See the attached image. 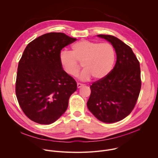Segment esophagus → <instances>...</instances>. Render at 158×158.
Listing matches in <instances>:
<instances>
[{
	"mask_svg": "<svg viewBox=\"0 0 158 158\" xmlns=\"http://www.w3.org/2000/svg\"><path fill=\"white\" fill-rule=\"evenodd\" d=\"M77 87H78V88H80V87H81L82 86L84 85V84H81V83H79V82H77Z\"/></svg>",
	"mask_w": 158,
	"mask_h": 158,
	"instance_id": "1",
	"label": "esophagus"
}]
</instances>
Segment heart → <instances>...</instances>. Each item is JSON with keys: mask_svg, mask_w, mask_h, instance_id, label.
Returning <instances> with one entry per match:
<instances>
[{"mask_svg": "<svg viewBox=\"0 0 158 158\" xmlns=\"http://www.w3.org/2000/svg\"><path fill=\"white\" fill-rule=\"evenodd\" d=\"M60 60L69 75H77L81 69L79 62L84 68L80 76L82 80L89 79L91 76L99 80L111 71L116 60V51L109 43L81 40L72 45L71 52H62Z\"/></svg>", "mask_w": 158, "mask_h": 158, "instance_id": "heart-1", "label": "heart"}]
</instances>
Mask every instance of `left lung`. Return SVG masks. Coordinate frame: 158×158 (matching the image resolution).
I'll use <instances>...</instances> for the list:
<instances>
[{
  "instance_id": "obj_1",
  "label": "left lung",
  "mask_w": 158,
  "mask_h": 158,
  "mask_svg": "<svg viewBox=\"0 0 158 158\" xmlns=\"http://www.w3.org/2000/svg\"><path fill=\"white\" fill-rule=\"evenodd\" d=\"M112 45L117 60L105 77L90 86L87 107L99 121L106 123L119 121L127 117L138 101L141 87L139 62L132 49L118 38L98 35Z\"/></svg>"
}]
</instances>
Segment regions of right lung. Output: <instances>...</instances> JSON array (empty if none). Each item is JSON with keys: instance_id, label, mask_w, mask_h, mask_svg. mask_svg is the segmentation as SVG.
<instances>
[{"instance_id": "1", "label": "right lung", "mask_w": 158, "mask_h": 158, "mask_svg": "<svg viewBox=\"0 0 158 158\" xmlns=\"http://www.w3.org/2000/svg\"><path fill=\"white\" fill-rule=\"evenodd\" d=\"M76 40L64 33L50 32L26 48L19 62L15 94L22 111L32 121L50 124L67 110L77 84L63 70L60 54Z\"/></svg>"}]
</instances>
